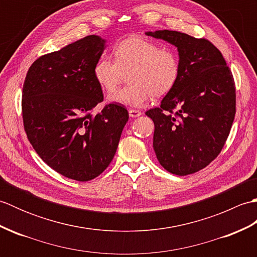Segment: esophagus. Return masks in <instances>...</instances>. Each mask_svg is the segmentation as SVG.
Returning <instances> with one entry per match:
<instances>
[{"mask_svg": "<svg viewBox=\"0 0 257 257\" xmlns=\"http://www.w3.org/2000/svg\"><path fill=\"white\" fill-rule=\"evenodd\" d=\"M141 114H143V112L137 110V109H129V116L132 118H137L141 116Z\"/></svg>", "mask_w": 257, "mask_h": 257, "instance_id": "34e87169", "label": "esophagus"}]
</instances>
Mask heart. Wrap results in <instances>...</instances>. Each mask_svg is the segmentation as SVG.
<instances>
[{
	"mask_svg": "<svg viewBox=\"0 0 257 257\" xmlns=\"http://www.w3.org/2000/svg\"><path fill=\"white\" fill-rule=\"evenodd\" d=\"M113 55L114 59L102 57L96 63L94 76L101 88L111 94L128 75L129 85L109 97L114 103L144 107L152 96L161 98L169 94L179 79L178 53L141 36H130L119 42Z\"/></svg>",
	"mask_w": 257,
	"mask_h": 257,
	"instance_id": "b5f03b06",
	"label": "heart"
}]
</instances>
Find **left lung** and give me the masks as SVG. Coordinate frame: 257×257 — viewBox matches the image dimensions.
Here are the masks:
<instances>
[{
  "mask_svg": "<svg viewBox=\"0 0 257 257\" xmlns=\"http://www.w3.org/2000/svg\"><path fill=\"white\" fill-rule=\"evenodd\" d=\"M177 47L180 76L160 107L146 112L155 123L154 149L167 171L187 176L220 154L235 116V86L217 48L176 31L146 32Z\"/></svg>",
  "mask_w": 257,
  "mask_h": 257,
  "instance_id": "left-lung-1",
  "label": "left lung"
}]
</instances>
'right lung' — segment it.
<instances>
[{"instance_id": "add662e5", "label": "right lung", "mask_w": 257, "mask_h": 257, "mask_svg": "<svg viewBox=\"0 0 257 257\" xmlns=\"http://www.w3.org/2000/svg\"><path fill=\"white\" fill-rule=\"evenodd\" d=\"M106 40L89 35L32 64L23 85L22 111L33 148L62 176L89 181L109 166L129 114L122 105L103 99L94 76Z\"/></svg>"}]
</instances>
